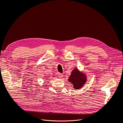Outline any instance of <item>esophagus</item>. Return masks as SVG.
Returning a JSON list of instances; mask_svg holds the SVG:
<instances>
[{"instance_id":"obj_1","label":"esophagus","mask_w":123,"mask_h":123,"mask_svg":"<svg viewBox=\"0 0 123 123\" xmlns=\"http://www.w3.org/2000/svg\"><path fill=\"white\" fill-rule=\"evenodd\" d=\"M63 74H61V73H58V78H59V79H62V78L63 77Z\"/></svg>"}]
</instances>
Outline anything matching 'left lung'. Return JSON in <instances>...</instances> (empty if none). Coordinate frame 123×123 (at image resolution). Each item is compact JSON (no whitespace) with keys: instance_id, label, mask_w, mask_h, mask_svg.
<instances>
[{"instance_id":"obj_1","label":"left lung","mask_w":123,"mask_h":123,"mask_svg":"<svg viewBox=\"0 0 123 123\" xmlns=\"http://www.w3.org/2000/svg\"><path fill=\"white\" fill-rule=\"evenodd\" d=\"M87 75L83 72H81L75 68L72 70L71 74L70 75L68 81L73 85L74 89L79 90L82 88L87 80Z\"/></svg>"}]
</instances>
